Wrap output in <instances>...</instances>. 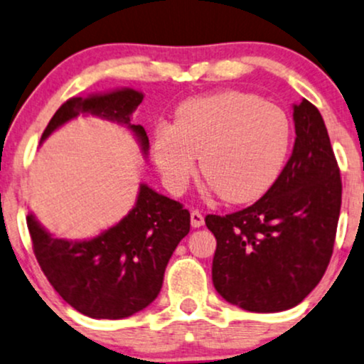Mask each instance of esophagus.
Segmentation results:
<instances>
[{"mask_svg":"<svg viewBox=\"0 0 364 364\" xmlns=\"http://www.w3.org/2000/svg\"><path fill=\"white\" fill-rule=\"evenodd\" d=\"M203 223H205L203 215H201L198 210H191V227L193 228H200Z\"/></svg>","mask_w":364,"mask_h":364,"instance_id":"esophagus-1","label":"esophagus"}]
</instances>
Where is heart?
Wrapping results in <instances>:
<instances>
[{
    "label": "heart",
    "mask_w": 364,
    "mask_h": 364,
    "mask_svg": "<svg viewBox=\"0 0 364 364\" xmlns=\"http://www.w3.org/2000/svg\"><path fill=\"white\" fill-rule=\"evenodd\" d=\"M154 159L169 191L181 193L200 168L227 203L265 195L291 149V122L279 105L238 90L188 100L174 126L154 131Z\"/></svg>",
    "instance_id": "1"
}]
</instances>
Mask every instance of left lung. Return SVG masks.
<instances>
[{
    "label": "left lung",
    "mask_w": 364,
    "mask_h": 364,
    "mask_svg": "<svg viewBox=\"0 0 364 364\" xmlns=\"http://www.w3.org/2000/svg\"><path fill=\"white\" fill-rule=\"evenodd\" d=\"M294 122L292 156L270 190L240 211L205 218L216 238V292L250 312L297 306L333 257L343 193L338 161L314 104L294 105Z\"/></svg>",
    "instance_id": "left-lung-1"
}]
</instances>
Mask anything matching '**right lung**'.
Listing matches in <instances>:
<instances>
[{"mask_svg":"<svg viewBox=\"0 0 364 364\" xmlns=\"http://www.w3.org/2000/svg\"><path fill=\"white\" fill-rule=\"evenodd\" d=\"M141 102L142 94L132 89L72 97L50 119L41 141L80 112H90L126 124L146 151L149 139L144 127L131 124L132 110ZM26 225L41 272L67 304L94 319H122L158 297L174 248L190 232V211L141 185L136 206L126 218L92 240H60L31 215Z\"/></svg>","mask_w":364,"mask_h":364,"instance_id":"obj_1","label":"right lung"}]
</instances>
